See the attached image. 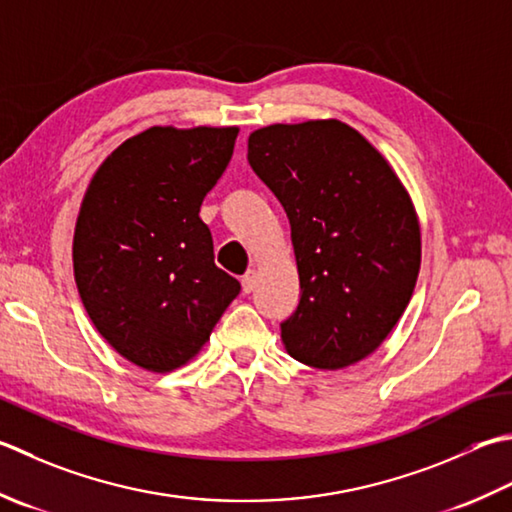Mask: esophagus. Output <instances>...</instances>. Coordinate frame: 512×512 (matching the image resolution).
Segmentation results:
<instances>
[{
  "label": "esophagus",
  "instance_id": "34e87169",
  "mask_svg": "<svg viewBox=\"0 0 512 512\" xmlns=\"http://www.w3.org/2000/svg\"><path fill=\"white\" fill-rule=\"evenodd\" d=\"M255 284H257V273H255V270H248V273L242 277V288H244V293H253V290H255Z\"/></svg>",
  "mask_w": 512,
  "mask_h": 512
}]
</instances>
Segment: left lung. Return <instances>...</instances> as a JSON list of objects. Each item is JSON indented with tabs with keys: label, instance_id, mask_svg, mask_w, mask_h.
<instances>
[{
	"label": "left lung",
	"instance_id": "8db88e82",
	"mask_svg": "<svg viewBox=\"0 0 512 512\" xmlns=\"http://www.w3.org/2000/svg\"><path fill=\"white\" fill-rule=\"evenodd\" d=\"M248 162L290 222L299 306L282 324L288 355L337 370L375 353L413 297L422 233L386 157L339 119L273 124Z\"/></svg>",
	"mask_w": 512,
	"mask_h": 512
}]
</instances>
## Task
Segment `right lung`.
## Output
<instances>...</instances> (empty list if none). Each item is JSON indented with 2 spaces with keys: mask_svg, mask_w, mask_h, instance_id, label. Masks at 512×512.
<instances>
[{
  "mask_svg": "<svg viewBox=\"0 0 512 512\" xmlns=\"http://www.w3.org/2000/svg\"><path fill=\"white\" fill-rule=\"evenodd\" d=\"M237 133L148 128L104 159L79 206V297L99 335L150 373L188 364L242 288L215 266L213 237L199 219Z\"/></svg>",
  "mask_w": 512,
  "mask_h": 512,
  "instance_id": "1",
  "label": "right lung"
}]
</instances>
